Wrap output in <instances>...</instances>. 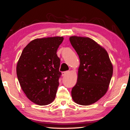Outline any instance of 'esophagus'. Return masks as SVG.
<instances>
[{
  "mask_svg": "<svg viewBox=\"0 0 130 130\" xmlns=\"http://www.w3.org/2000/svg\"><path fill=\"white\" fill-rule=\"evenodd\" d=\"M69 72V71H65V72H62V76H66V75H67L68 73Z\"/></svg>",
  "mask_w": 130,
  "mask_h": 130,
  "instance_id": "1",
  "label": "esophagus"
}]
</instances>
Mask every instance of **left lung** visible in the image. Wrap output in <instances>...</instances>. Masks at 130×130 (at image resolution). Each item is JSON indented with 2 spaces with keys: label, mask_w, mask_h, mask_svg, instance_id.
I'll return each mask as SVG.
<instances>
[{
  "label": "left lung",
  "mask_w": 130,
  "mask_h": 130,
  "mask_svg": "<svg viewBox=\"0 0 130 130\" xmlns=\"http://www.w3.org/2000/svg\"><path fill=\"white\" fill-rule=\"evenodd\" d=\"M69 41L79 56L80 65L76 84L71 91L76 103L93 104L108 90L113 68L107 52L89 37L71 36Z\"/></svg>",
  "instance_id": "8db88e82"
}]
</instances>
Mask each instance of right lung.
<instances>
[{
  "label": "right lung",
  "instance_id": "obj_1",
  "mask_svg": "<svg viewBox=\"0 0 130 130\" xmlns=\"http://www.w3.org/2000/svg\"><path fill=\"white\" fill-rule=\"evenodd\" d=\"M63 37L37 38L23 49L16 67L22 90L29 100L45 106L55 99L61 72L57 51Z\"/></svg>",
  "mask_w": 130,
  "mask_h": 130
}]
</instances>
